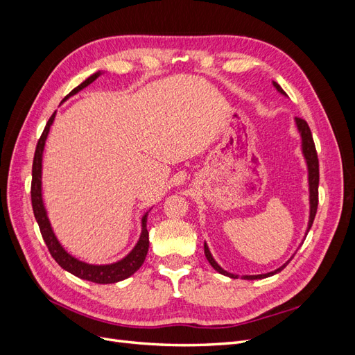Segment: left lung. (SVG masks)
I'll list each match as a JSON object with an SVG mask.
<instances>
[{
	"label": "left lung",
	"mask_w": 355,
	"mask_h": 355,
	"mask_svg": "<svg viewBox=\"0 0 355 355\" xmlns=\"http://www.w3.org/2000/svg\"><path fill=\"white\" fill-rule=\"evenodd\" d=\"M274 87L280 92L282 94H286L284 90L278 85L275 81H274ZM296 125H297V130L300 133V136H302V153H304V157L306 159V164H308V182H309V222H308V230H311V227H313V222H314V218H315V213H317V207H318V182H320V170H318V157H317V151H315V144H314V139H313V133H311L309 130V125L305 120H302V118L296 116ZM204 254H206L209 263L218 272L223 274V275H228L231 278H239V275L235 274H231V272H227L225 270H222V268L216 263V261L213 259V256L209 250L207 244L204 243ZM293 257V256H292ZM292 261V259H290ZM288 262H286L283 266L278 268V270L272 271V272H268V274H259V275H244L243 278L244 280H257V278H266V277H271L277 272L283 271L284 268L287 266Z\"/></svg>",
	"instance_id": "8db88e82"
}]
</instances>
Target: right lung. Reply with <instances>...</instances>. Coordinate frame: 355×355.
<instances>
[{"instance_id": "1", "label": "right lung", "mask_w": 355, "mask_h": 355, "mask_svg": "<svg viewBox=\"0 0 355 355\" xmlns=\"http://www.w3.org/2000/svg\"><path fill=\"white\" fill-rule=\"evenodd\" d=\"M101 75V72L93 73L92 77H89L85 81H83L78 87H75L67 98L69 96L78 93L84 87H87L89 84H92L96 78ZM56 112H53L50 116V120L47 121L44 130L41 133V137L38 139V144L35 148V155H34V163H32V182H31V201H32V210H34V216L38 222V227L41 231L42 239H44L47 249L50 254L55 259L63 270H67L68 272L73 274L75 277L83 278V280L93 282L98 284H111L125 280L130 275H133L139 268L142 266L146 253H148V247H149V234L146 230V214L142 219V234L141 239H139L137 244L135 245V249L128 253L124 259L118 261L111 265H89L84 263L78 259H75L69 253L63 250V247L59 244L56 235L53 234V230L50 227V222L47 218V213L44 209V204H42V197H41V161H42V151H44V144L47 135L50 132V125L55 120Z\"/></svg>"}]
</instances>
